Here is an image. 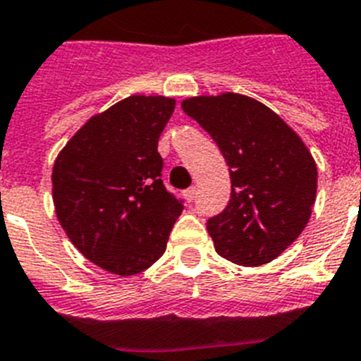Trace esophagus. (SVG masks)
I'll return each instance as SVG.
<instances>
[{
	"label": "esophagus",
	"instance_id": "1",
	"mask_svg": "<svg viewBox=\"0 0 361 361\" xmlns=\"http://www.w3.org/2000/svg\"><path fill=\"white\" fill-rule=\"evenodd\" d=\"M195 195H197V188H188L186 191H184V197H186V200L188 202H193V200H195Z\"/></svg>",
	"mask_w": 361,
	"mask_h": 361
}]
</instances>
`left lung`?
<instances>
[{"instance_id":"1","label":"left lung","mask_w":361,"mask_h":361,"mask_svg":"<svg viewBox=\"0 0 361 361\" xmlns=\"http://www.w3.org/2000/svg\"><path fill=\"white\" fill-rule=\"evenodd\" d=\"M229 166L231 195L206 222L215 250L238 266L279 257L307 226L317 197V164L298 135L266 104L240 94L183 103Z\"/></svg>"}]
</instances>
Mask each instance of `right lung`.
Returning a JSON list of instances; mask_svg holds the SVG:
<instances>
[{"label":"right lung","instance_id":"1","mask_svg":"<svg viewBox=\"0 0 361 361\" xmlns=\"http://www.w3.org/2000/svg\"><path fill=\"white\" fill-rule=\"evenodd\" d=\"M175 110L168 97L132 95L92 117L52 171L57 219L88 260L114 275L148 269L184 209L162 183L159 137Z\"/></svg>","mask_w":361,"mask_h":361}]
</instances>
